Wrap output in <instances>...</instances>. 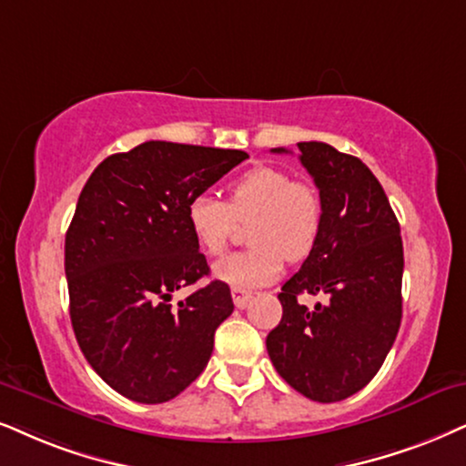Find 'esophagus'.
Returning a JSON list of instances; mask_svg holds the SVG:
<instances>
[{
	"label": "esophagus",
	"mask_w": 466,
	"mask_h": 466,
	"mask_svg": "<svg viewBox=\"0 0 466 466\" xmlns=\"http://www.w3.org/2000/svg\"><path fill=\"white\" fill-rule=\"evenodd\" d=\"M253 297L251 290H245V288H232V299L237 308H247L249 299Z\"/></svg>",
	"instance_id": "34e87169"
}]
</instances>
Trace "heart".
<instances>
[{
	"label": "heart",
	"instance_id": "b5f03b06",
	"mask_svg": "<svg viewBox=\"0 0 466 466\" xmlns=\"http://www.w3.org/2000/svg\"><path fill=\"white\" fill-rule=\"evenodd\" d=\"M237 221H249L251 247L213 267V275L234 288L275 281L286 258L303 260L322 229V199L311 182L292 178L286 169L258 165L229 185L228 202L198 193L187 204V223L199 249L217 258L234 237Z\"/></svg>",
	"mask_w": 466,
	"mask_h": 466
}]
</instances>
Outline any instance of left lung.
Here are the masks:
<instances>
[{
    "instance_id": "obj_1",
    "label": "left lung",
    "mask_w": 466,
    "mask_h": 466,
    "mask_svg": "<svg viewBox=\"0 0 466 466\" xmlns=\"http://www.w3.org/2000/svg\"><path fill=\"white\" fill-rule=\"evenodd\" d=\"M297 146L320 191L322 229L299 273L281 286L284 314L267 350L292 390L316 402H339L374 379L396 341L402 237L390 199L361 158L322 141ZM301 293L328 301L308 310L296 301Z\"/></svg>"
}]
</instances>
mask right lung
Segmentation results:
<instances>
[{
  "instance_id": "right-lung-1",
  "label": "right lung",
  "mask_w": 466,
  "mask_h": 466,
  "mask_svg": "<svg viewBox=\"0 0 466 466\" xmlns=\"http://www.w3.org/2000/svg\"><path fill=\"white\" fill-rule=\"evenodd\" d=\"M243 150L146 141L105 158L87 178L64 245L70 322L94 372L141 404L185 391L234 311L187 223V204L243 163Z\"/></svg>"
}]
</instances>
